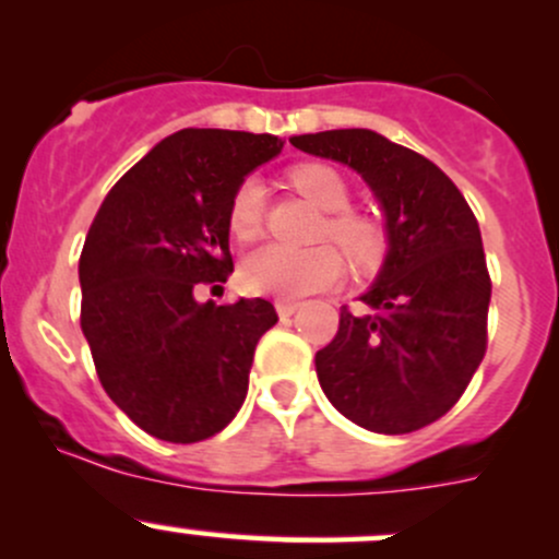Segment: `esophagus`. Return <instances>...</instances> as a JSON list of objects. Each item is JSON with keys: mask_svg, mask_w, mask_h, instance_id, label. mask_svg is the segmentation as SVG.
<instances>
[{"mask_svg": "<svg viewBox=\"0 0 559 559\" xmlns=\"http://www.w3.org/2000/svg\"><path fill=\"white\" fill-rule=\"evenodd\" d=\"M275 311H278V316H292L297 311V302L295 300H275Z\"/></svg>", "mask_w": 559, "mask_h": 559, "instance_id": "34e87169", "label": "esophagus"}]
</instances>
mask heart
Returning a JSON list of instances; mask_svg holds the SVG:
<instances>
[{
	"label": "heart",
	"mask_w": 559,
	"mask_h": 559,
	"mask_svg": "<svg viewBox=\"0 0 559 559\" xmlns=\"http://www.w3.org/2000/svg\"><path fill=\"white\" fill-rule=\"evenodd\" d=\"M292 186L306 194L316 207L326 211L319 227V238H330L341 246L354 267H370L381 259L386 248V229L376 216L352 211V189L346 178L330 165L306 162L292 167ZM264 218V189L259 178H243L229 202V229L238 238H253L262 229ZM341 253L330 246L289 248L267 243L251 251L240 264V281L253 295L270 297H302L311 292L330 289L341 281Z\"/></svg>",
	"instance_id": "obj_1"
}]
</instances>
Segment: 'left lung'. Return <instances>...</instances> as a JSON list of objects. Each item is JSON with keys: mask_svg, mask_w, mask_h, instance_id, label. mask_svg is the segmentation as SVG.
<instances>
[{"mask_svg": "<svg viewBox=\"0 0 559 559\" xmlns=\"http://www.w3.org/2000/svg\"><path fill=\"white\" fill-rule=\"evenodd\" d=\"M292 145L354 167L386 213L384 270L362 295L370 313L341 308L335 337L316 352L319 384L365 430H421L454 408L487 352L492 281L476 216L441 167L370 129Z\"/></svg>", "mask_w": 559, "mask_h": 559, "instance_id": "left-lung-1", "label": "left lung"}]
</instances>
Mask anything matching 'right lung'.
I'll return each mask as SVG.
<instances>
[{
  "label": "right lung",
  "mask_w": 559,
  "mask_h": 559,
  "mask_svg": "<svg viewBox=\"0 0 559 559\" xmlns=\"http://www.w3.org/2000/svg\"><path fill=\"white\" fill-rule=\"evenodd\" d=\"M284 140L180 129L107 191L81 253V330L112 403L148 436L197 443L243 405L273 302H197L233 273L229 202Z\"/></svg>",
  "instance_id": "1"
}]
</instances>
